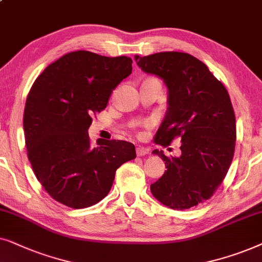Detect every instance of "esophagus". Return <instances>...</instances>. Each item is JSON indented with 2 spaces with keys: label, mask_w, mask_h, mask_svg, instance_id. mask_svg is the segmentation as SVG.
Masks as SVG:
<instances>
[{
  "label": "esophagus",
  "mask_w": 262,
  "mask_h": 262,
  "mask_svg": "<svg viewBox=\"0 0 262 262\" xmlns=\"http://www.w3.org/2000/svg\"><path fill=\"white\" fill-rule=\"evenodd\" d=\"M148 153V149L147 148H145V147H140V146H139V147H137V156L138 157H144V156H146Z\"/></svg>",
  "instance_id": "esophagus-1"
}]
</instances>
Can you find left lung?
<instances>
[{"mask_svg":"<svg viewBox=\"0 0 262 262\" xmlns=\"http://www.w3.org/2000/svg\"><path fill=\"white\" fill-rule=\"evenodd\" d=\"M147 74L167 87V111L156 134L166 146L181 138V156L166 157L165 172L151 184L152 195L172 210H188L210 199L228 173L236 141V120L225 86L207 66L186 52L135 55Z\"/></svg>","mask_w":262,"mask_h":262,"instance_id":"8db88e82","label":"left lung"}]
</instances>
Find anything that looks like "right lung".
Returning <instances> with one entry per match:
<instances>
[{
	"label": "right lung",
	"mask_w": 262,
	"mask_h": 262,
	"mask_svg": "<svg viewBox=\"0 0 262 262\" xmlns=\"http://www.w3.org/2000/svg\"><path fill=\"white\" fill-rule=\"evenodd\" d=\"M127 56L91 51L66 54L49 64L31 87L24 133L33 172L47 193L72 208H85L109 193L115 172L137 157L132 142L98 139L90 144L92 115L107 105L113 91L130 75Z\"/></svg>",
	"instance_id": "obj_1"
}]
</instances>
